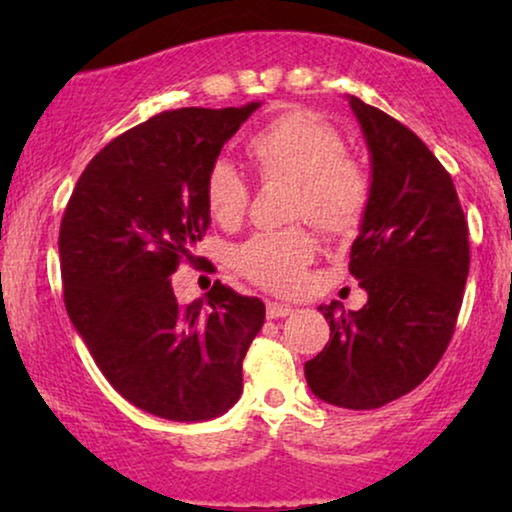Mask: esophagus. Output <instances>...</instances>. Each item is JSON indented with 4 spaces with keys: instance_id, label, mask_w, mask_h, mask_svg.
I'll use <instances>...</instances> for the list:
<instances>
[{
    "instance_id": "obj_1",
    "label": "esophagus",
    "mask_w": 512,
    "mask_h": 512,
    "mask_svg": "<svg viewBox=\"0 0 512 512\" xmlns=\"http://www.w3.org/2000/svg\"><path fill=\"white\" fill-rule=\"evenodd\" d=\"M289 314H293V307L291 305L268 303V317L270 319H282V317H289Z\"/></svg>"
}]
</instances>
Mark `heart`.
<instances>
[{
	"label": "heart",
	"mask_w": 512,
	"mask_h": 512,
	"mask_svg": "<svg viewBox=\"0 0 512 512\" xmlns=\"http://www.w3.org/2000/svg\"><path fill=\"white\" fill-rule=\"evenodd\" d=\"M247 156L263 181L296 184L291 214L307 216L328 235H347L366 216L370 177L347 156L331 123L310 111H286L247 139ZM251 200L247 179L228 160H216L205 177V202L221 226L242 221ZM314 258V240L303 228L256 233L235 251L244 277L275 293H293Z\"/></svg>",
	"instance_id": "obj_1"
}]
</instances>
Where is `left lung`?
<instances>
[{
	"label": "left lung",
	"instance_id": "obj_1",
	"mask_svg": "<svg viewBox=\"0 0 512 512\" xmlns=\"http://www.w3.org/2000/svg\"><path fill=\"white\" fill-rule=\"evenodd\" d=\"M373 184L349 272L368 293L356 312L321 305L331 340L305 363L312 394L375 410L422 384L450 345L468 277V223L450 172L422 139L349 97Z\"/></svg>",
	"mask_w": 512,
	"mask_h": 512
}]
</instances>
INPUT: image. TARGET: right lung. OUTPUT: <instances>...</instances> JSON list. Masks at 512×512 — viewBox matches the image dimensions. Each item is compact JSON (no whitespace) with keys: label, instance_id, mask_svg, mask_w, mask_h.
<instances>
[{"label":"right lung","instance_id":"add662e5","mask_svg":"<svg viewBox=\"0 0 512 512\" xmlns=\"http://www.w3.org/2000/svg\"><path fill=\"white\" fill-rule=\"evenodd\" d=\"M258 109L186 107L104 146L76 181L60 223L69 319L125 401L174 422L233 408L242 361L265 321L263 300L216 279L181 305L172 275L209 228L205 177Z\"/></svg>","mask_w":512,"mask_h":512}]
</instances>
